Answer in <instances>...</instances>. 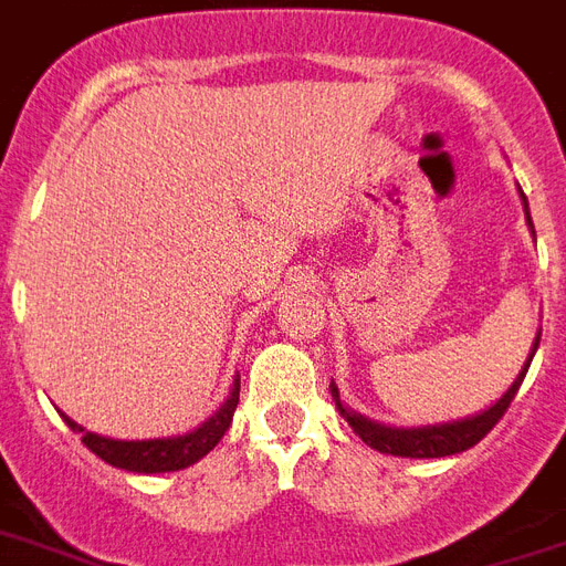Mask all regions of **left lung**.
<instances>
[{"instance_id": "left-lung-1", "label": "left lung", "mask_w": 566, "mask_h": 566, "mask_svg": "<svg viewBox=\"0 0 566 566\" xmlns=\"http://www.w3.org/2000/svg\"><path fill=\"white\" fill-rule=\"evenodd\" d=\"M522 202H525V193H522ZM525 218H528V202H525ZM528 227L534 232V223L528 218ZM541 346V334L534 339V348H531L528 360H525V369H522L516 381L510 385L507 394L490 406L486 411H480L474 418L465 420H453V423H439V427H385V423H376V420L364 418L358 411L346 409L343 402H339V390L334 388V381H331V397L337 402L339 415L348 420V427L355 429V436H358L364 444L369 448H376L379 453H390V457H409V460H441V457H453V453H462V450L474 448L486 432H490L501 418H504V411L510 409V402L516 397V390H520L522 379H525V373L531 367V358H534V352Z\"/></svg>"}]
</instances>
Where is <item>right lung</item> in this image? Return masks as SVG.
I'll use <instances>...</instances> for the list:
<instances>
[{"label": "right lung", "instance_id": "right-lung-1", "mask_svg": "<svg viewBox=\"0 0 566 566\" xmlns=\"http://www.w3.org/2000/svg\"><path fill=\"white\" fill-rule=\"evenodd\" d=\"M238 390H241V379H235L232 385V394L229 399L220 406L218 415H211V418L202 423L193 432H187V436H176V439H148V441H118V439H104V436H95V432H88L80 423L65 418V423L74 432L83 436V444H86L95 457H101L109 465H116V469L125 471H137V474H164V471H178L187 469V465H193L206 457L208 450H214L220 439H223V432L232 423V415H235L238 406Z\"/></svg>", "mask_w": 566, "mask_h": 566}]
</instances>
